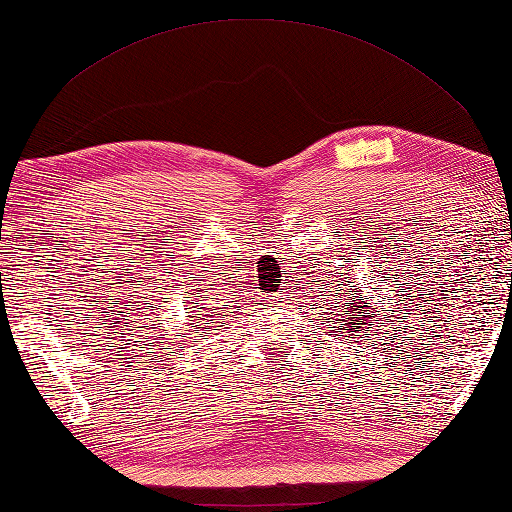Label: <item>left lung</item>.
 <instances>
[{
    "mask_svg": "<svg viewBox=\"0 0 512 512\" xmlns=\"http://www.w3.org/2000/svg\"><path fill=\"white\" fill-rule=\"evenodd\" d=\"M340 286V284H338ZM347 286V284H345ZM345 306H347V311H342V313H338L340 318H345L342 320V324H345V327H342V331L347 333L345 338H351L353 333H365V338L369 336V332L366 331L367 328L371 331V320H374V311L369 309V297L367 295H362V300H358V291L356 288H349V302H345ZM331 309H336V306L331 304ZM368 311V315H364V311ZM349 312L350 315L347 316L346 313ZM356 323L357 327L353 328L352 324ZM336 336H338V331H336Z\"/></svg>",
    "mask_w": 512,
    "mask_h": 512,
    "instance_id": "1",
    "label": "left lung"
}]
</instances>
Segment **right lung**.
<instances>
[{"mask_svg": "<svg viewBox=\"0 0 512 512\" xmlns=\"http://www.w3.org/2000/svg\"><path fill=\"white\" fill-rule=\"evenodd\" d=\"M197 315H201V313H197ZM201 320H206V318H201ZM203 324H208V322H203ZM197 327H199V324H197ZM199 329H203V327H199Z\"/></svg>", "mask_w": 512, "mask_h": 512, "instance_id": "1", "label": "right lung"}]
</instances>
